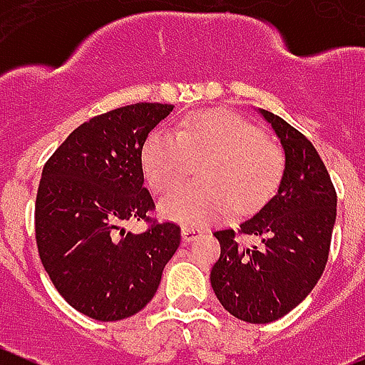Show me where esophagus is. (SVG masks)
I'll return each mask as SVG.
<instances>
[{
	"label": "esophagus",
	"mask_w": 365,
	"mask_h": 365,
	"mask_svg": "<svg viewBox=\"0 0 365 365\" xmlns=\"http://www.w3.org/2000/svg\"><path fill=\"white\" fill-rule=\"evenodd\" d=\"M198 236H202V231H200V229L189 227V225H185V227L182 229V238H183V242H187V244H189V242H192V240L198 238Z\"/></svg>",
	"instance_id": "1"
}]
</instances>
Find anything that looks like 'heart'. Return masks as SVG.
<instances>
[{
  "mask_svg": "<svg viewBox=\"0 0 365 365\" xmlns=\"http://www.w3.org/2000/svg\"><path fill=\"white\" fill-rule=\"evenodd\" d=\"M200 182L180 187L160 203L163 216L187 225H207L235 211L245 215L265 203L280 183L284 153L262 130L229 110H200L149 134L143 173L156 195H167L194 168Z\"/></svg>",
  "mask_w": 365,
  "mask_h": 365,
  "instance_id": "heart-1",
  "label": "heart"
}]
</instances>
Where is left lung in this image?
Masks as SVG:
<instances>
[{"mask_svg":"<svg viewBox=\"0 0 365 365\" xmlns=\"http://www.w3.org/2000/svg\"><path fill=\"white\" fill-rule=\"evenodd\" d=\"M280 138L285 169L278 192L236 229H218L220 258L211 285L225 311L249 324H269L313 291L329 258L336 190L313 143L269 110H260ZM255 234L260 246L237 238Z\"/></svg>","mask_w":365,"mask_h":365,"instance_id":"obj_1","label":"left lung"}]
</instances>
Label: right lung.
<instances>
[{"label": "right lung", "instance_id": "add662e5", "mask_svg": "<svg viewBox=\"0 0 365 365\" xmlns=\"http://www.w3.org/2000/svg\"><path fill=\"white\" fill-rule=\"evenodd\" d=\"M175 105L134 103L91 118L45 162L34 207L45 271L68 305L94 320L133 317L153 300L180 245V225L158 222L143 187L142 149ZM130 219L148 229L123 231Z\"/></svg>", "mask_w": 365, "mask_h": 365}]
</instances>
